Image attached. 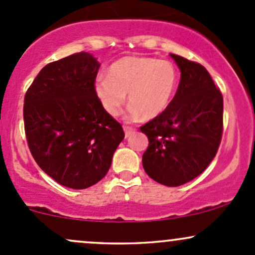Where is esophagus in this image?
Returning a JSON list of instances; mask_svg holds the SVG:
<instances>
[{"mask_svg": "<svg viewBox=\"0 0 255 255\" xmlns=\"http://www.w3.org/2000/svg\"><path fill=\"white\" fill-rule=\"evenodd\" d=\"M123 129H125V134H126V138H128V136L132 134L134 130H135V128L133 127H129V126H123Z\"/></svg>", "mask_w": 255, "mask_h": 255, "instance_id": "esophagus-1", "label": "esophagus"}]
</instances>
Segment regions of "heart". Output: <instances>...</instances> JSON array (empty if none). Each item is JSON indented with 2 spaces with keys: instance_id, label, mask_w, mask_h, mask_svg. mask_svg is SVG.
<instances>
[{
  "instance_id": "heart-1",
  "label": "heart",
  "mask_w": 255,
  "mask_h": 255,
  "mask_svg": "<svg viewBox=\"0 0 255 255\" xmlns=\"http://www.w3.org/2000/svg\"><path fill=\"white\" fill-rule=\"evenodd\" d=\"M99 78L96 93L109 114L116 116L128 93L130 114L152 120L168 108L178 86V71L170 61L150 57H126L117 60Z\"/></svg>"
}]
</instances>
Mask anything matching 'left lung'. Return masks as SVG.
Instances as JSON below:
<instances>
[{
  "instance_id": "obj_1",
  "label": "left lung",
  "mask_w": 255,
  "mask_h": 255,
  "mask_svg": "<svg viewBox=\"0 0 255 255\" xmlns=\"http://www.w3.org/2000/svg\"><path fill=\"white\" fill-rule=\"evenodd\" d=\"M181 72L177 93L164 113L140 130L149 146L142 167L166 186L189 183L209 166L223 136V96L205 66L170 54Z\"/></svg>"
}]
</instances>
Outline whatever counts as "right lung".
I'll use <instances>...</instances> for the list:
<instances>
[{
  "mask_svg": "<svg viewBox=\"0 0 255 255\" xmlns=\"http://www.w3.org/2000/svg\"><path fill=\"white\" fill-rule=\"evenodd\" d=\"M100 64L80 52L47 64L24 98L30 152L60 185L87 189L102 180L125 138L121 123L96 93Z\"/></svg>",
  "mask_w": 255,
  "mask_h": 255,
  "instance_id": "add662e5",
  "label": "right lung"
}]
</instances>
